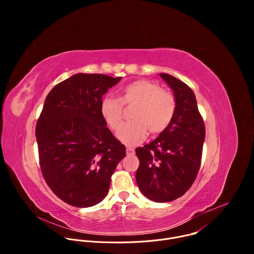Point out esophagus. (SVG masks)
I'll use <instances>...</instances> for the list:
<instances>
[{"label": "esophagus", "instance_id": "34e87169", "mask_svg": "<svg viewBox=\"0 0 254 254\" xmlns=\"http://www.w3.org/2000/svg\"><path fill=\"white\" fill-rule=\"evenodd\" d=\"M133 154H134V150L132 148H130V147H127V156H131Z\"/></svg>", "mask_w": 254, "mask_h": 254}]
</instances>
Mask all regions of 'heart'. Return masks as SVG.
Here are the masks:
<instances>
[{
	"label": "heart",
	"mask_w": 254,
	"mask_h": 254,
	"mask_svg": "<svg viewBox=\"0 0 254 254\" xmlns=\"http://www.w3.org/2000/svg\"><path fill=\"white\" fill-rule=\"evenodd\" d=\"M135 103L131 118L133 121L124 124L118 131V137L126 144H133L147 134L164 131L173 121L176 112L174 95L161 89L160 85L147 80L132 81L120 90L119 98L105 96L100 103V114L106 125L118 129L123 121V104Z\"/></svg>",
	"instance_id": "b5f03b06"
}]
</instances>
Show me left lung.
<instances>
[{
    "instance_id": "left-lung-1",
    "label": "left lung",
    "mask_w": 254,
    "mask_h": 254,
    "mask_svg": "<svg viewBox=\"0 0 254 254\" xmlns=\"http://www.w3.org/2000/svg\"><path fill=\"white\" fill-rule=\"evenodd\" d=\"M174 92L176 112L170 126L152 142L135 149V180L148 199L164 203L183 196L201 165L205 126L193 90L183 81L160 73Z\"/></svg>"
}]
</instances>
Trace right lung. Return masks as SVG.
Listing matches in <instances>:
<instances>
[{
  "instance_id": "obj_1",
  "label": "right lung",
  "mask_w": 254,
  "mask_h": 254,
  "mask_svg": "<svg viewBox=\"0 0 254 254\" xmlns=\"http://www.w3.org/2000/svg\"><path fill=\"white\" fill-rule=\"evenodd\" d=\"M122 77L78 73L48 93L36 125L42 175L53 193L78 208L98 204L126 157V147L106 127L102 95Z\"/></svg>"
}]
</instances>
